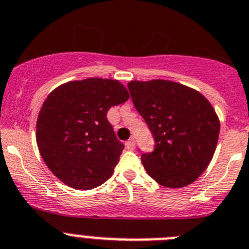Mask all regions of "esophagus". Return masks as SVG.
<instances>
[{"instance_id":"34e87169","label":"esophagus","mask_w":249,"mask_h":249,"mask_svg":"<svg viewBox=\"0 0 249 249\" xmlns=\"http://www.w3.org/2000/svg\"><path fill=\"white\" fill-rule=\"evenodd\" d=\"M125 147H126L127 150H134V147H135V140H134V139H129V140L125 142Z\"/></svg>"}]
</instances>
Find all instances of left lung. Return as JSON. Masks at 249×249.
Instances as JSON below:
<instances>
[{"mask_svg":"<svg viewBox=\"0 0 249 249\" xmlns=\"http://www.w3.org/2000/svg\"><path fill=\"white\" fill-rule=\"evenodd\" d=\"M127 88L155 140L152 152L141 155L145 170L160 185L180 189L207 169L219 134L216 111L195 89L154 79L129 82Z\"/></svg>","mask_w":249,"mask_h":249,"instance_id":"1","label":"left lung"}]
</instances>
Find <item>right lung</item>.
Returning a JSON list of instances; mask_svg holds the SVG:
<instances>
[{
  "instance_id": "right-lung-1",
  "label": "right lung",
  "mask_w": 249,
  "mask_h": 249,
  "mask_svg": "<svg viewBox=\"0 0 249 249\" xmlns=\"http://www.w3.org/2000/svg\"><path fill=\"white\" fill-rule=\"evenodd\" d=\"M130 98L114 79L88 78L55 88L38 114V150L48 169L75 190L100 186L113 175L124 145L107 113Z\"/></svg>"
}]
</instances>
